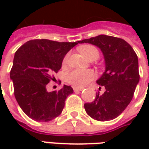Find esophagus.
I'll return each mask as SVG.
<instances>
[{"mask_svg":"<svg viewBox=\"0 0 149 149\" xmlns=\"http://www.w3.org/2000/svg\"><path fill=\"white\" fill-rule=\"evenodd\" d=\"M83 89H84V88L73 87V90H74V92H79V91H82Z\"/></svg>","mask_w":149,"mask_h":149,"instance_id":"34e87169","label":"esophagus"}]
</instances>
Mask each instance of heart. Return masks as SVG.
Masks as SVG:
<instances>
[{
  "label": "heart",
  "mask_w": 149,
  "mask_h": 149,
  "mask_svg": "<svg viewBox=\"0 0 149 149\" xmlns=\"http://www.w3.org/2000/svg\"><path fill=\"white\" fill-rule=\"evenodd\" d=\"M82 55L88 60L95 59L97 60L99 57V51L98 49L92 45L81 46L79 49ZM68 58V54L65 56L63 60V64L65 65L67 63ZM95 77V73L92 70H81V69H75L68 73L67 77V81L72 85L77 87H83L84 85L93 80Z\"/></svg>",
  "instance_id": "1"
}]
</instances>
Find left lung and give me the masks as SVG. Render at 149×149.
<instances>
[{"instance_id":"8db88e82","label":"left lung","mask_w":149,"mask_h":149,"mask_svg":"<svg viewBox=\"0 0 149 149\" xmlns=\"http://www.w3.org/2000/svg\"><path fill=\"white\" fill-rule=\"evenodd\" d=\"M79 43L97 46L105 61V71L97 81L105 92L98 93L93 102L84 104V109L99 121L116 118L131 102L140 80L137 56L128 42L118 37L99 35Z\"/></svg>"}]
</instances>
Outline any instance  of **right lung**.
Masks as SVG:
<instances>
[{"instance_id":"right-lung-1","label":"right lung","mask_w":149,"mask_h":149,"mask_svg":"<svg viewBox=\"0 0 149 149\" xmlns=\"http://www.w3.org/2000/svg\"><path fill=\"white\" fill-rule=\"evenodd\" d=\"M78 43L31 40L15 52L10 78L15 98L29 117L48 122L61 113L72 88L64 85L58 91L48 92L46 87L55 80L53 74L61 69L66 53Z\"/></svg>"}]
</instances>
